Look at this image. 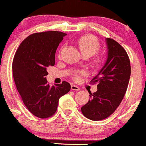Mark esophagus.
I'll use <instances>...</instances> for the list:
<instances>
[{"instance_id": "34e87169", "label": "esophagus", "mask_w": 146, "mask_h": 146, "mask_svg": "<svg viewBox=\"0 0 146 146\" xmlns=\"http://www.w3.org/2000/svg\"><path fill=\"white\" fill-rule=\"evenodd\" d=\"M71 90H80V88L78 86H76V85H71Z\"/></svg>"}]
</instances>
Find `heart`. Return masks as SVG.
Segmentation results:
<instances>
[{
	"instance_id": "heart-1",
	"label": "heart",
	"mask_w": 146,
	"mask_h": 146,
	"mask_svg": "<svg viewBox=\"0 0 146 146\" xmlns=\"http://www.w3.org/2000/svg\"><path fill=\"white\" fill-rule=\"evenodd\" d=\"M78 44L80 51L83 55L88 56H92L99 51L100 48V44L96 37L92 35H85L79 38ZM104 60V56L103 55H98L93 59V62L95 64H101ZM86 74L85 71H81L78 73V75H84Z\"/></svg>"
}]
</instances>
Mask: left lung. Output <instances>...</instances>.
I'll use <instances>...</instances> for the list:
<instances>
[{
    "label": "left lung",
    "mask_w": 146,
    "mask_h": 146,
    "mask_svg": "<svg viewBox=\"0 0 146 146\" xmlns=\"http://www.w3.org/2000/svg\"><path fill=\"white\" fill-rule=\"evenodd\" d=\"M106 43V62L90 81L98 84V90L89 93L90 99L81 108L83 115L93 121L104 119L116 110L125 94L131 73L130 59L123 46L109 38Z\"/></svg>",
    "instance_id": "left-lung-1"
}]
</instances>
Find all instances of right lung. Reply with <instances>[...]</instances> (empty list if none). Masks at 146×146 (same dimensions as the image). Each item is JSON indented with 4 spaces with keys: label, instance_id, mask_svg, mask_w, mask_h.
I'll return each instance as SVG.
<instances>
[{
    "label": "right lung",
    "instance_id": "1",
    "mask_svg": "<svg viewBox=\"0 0 146 146\" xmlns=\"http://www.w3.org/2000/svg\"><path fill=\"white\" fill-rule=\"evenodd\" d=\"M66 35L55 31L33 33L22 42L14 55L15 84L25 106L38 118L53 116L59 99L71 90L67 82L50 86L45 78L48 67L55 65L56 49Z\"/></svg>",
    "mask_w": 146,
    "mask_h": 146
}]
</instances>
